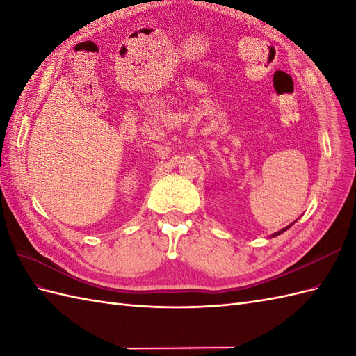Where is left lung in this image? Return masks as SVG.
Segmentation results:
<instances>
[{
    "label": "left lung",
    "instance_id": "obj_1",
    "mask_svg": "<svg viewBox=\"0 0 356 356\" xmlns=\"http://www.w3.org/2000/svg\"><path fill=\"white\" fill-rule=\"evenodd\" d=\"M293 225H294V222H291V225H288V226H286V227H284V229H280V230H279V232H276V234H273V235H271V238H275V236H277V235H280V234H284V232H285V230H288V229H290V227H291Z\"/></svg>",
    "mask_w": 356,
    "mask_h": 356
}]
</instances>
